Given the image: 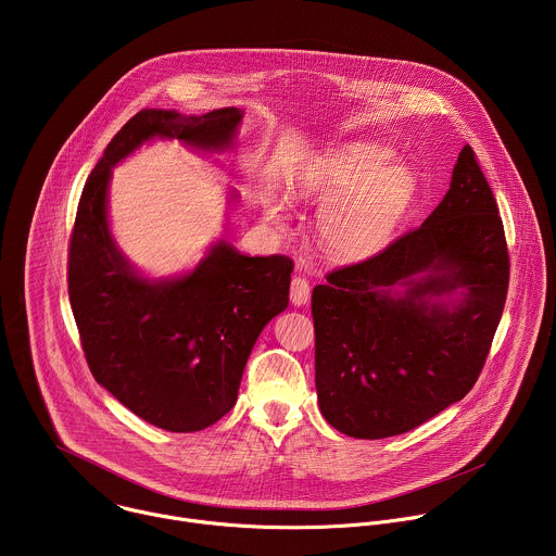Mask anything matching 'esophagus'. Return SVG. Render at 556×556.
Here are the masks:
<instances>
[{
    "instance_id": "34e87169",
    "label": "esophagus",
    "mask_w": 556,
    "mask_h": 556,
    "mask_svg": "<svg viewBox=\"0 0 556 556\" xmlns=\"http://www.w3.org/2000/svg\"><path fill=\"white\" fill-rule=\"evenodd\" d=\"M290 301L294 305H305L309 301V283L303 277H294L290 283Z\"/></svg>"
}]
</instances>
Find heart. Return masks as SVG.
I'll return each mask as SVG.
<instances>
[{
  "instance_id": "1",
  "label": "heart",
  "mask_w": 556,
  "mask_h": 556,
  "mask_svg": "<svg viewBox=\"0 0 556 556\" xmlns=\"http://www.w3.org/2000/svg\"><path fill=\"white\" fill-rule=\"evenodd\" d=\"M376 142H348L316 167L312 189L328 204L319 215V237L339 260L356 262L380 253L399 230L418 193L407 163L389 160Z\"/></svg>"
}]
</instances>
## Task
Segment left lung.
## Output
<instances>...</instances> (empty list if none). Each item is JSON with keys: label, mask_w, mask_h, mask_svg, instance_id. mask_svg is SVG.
<instances>
[{"label": "left lung", "mask_w": 556, "mask_h": 556, "mask_svg": "<svg viewBox=\"0 0 556 556\" xmlns=\"http://www.w3.org/2000/svg\"><path fill=\"white\" fill-rule=\"evenodd\" d=\"M508 275L495 195L464 144L422 226L312 290L324 418L350 438L380 440L462 401L486 363Z\"/></svg>", "instance_id": "8db88e82"}]
</instances>
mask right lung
I'll list each match as a JSON object with an SVG mask.
<instances>
[{
  "label": "right lung",
  "instance_id": "right-lung-1",
  "mask_svg": "<svg viewBox=\"0 0 556 556\" xmlns=\"http://www.w3.org/2000/svg\"><path fill=\"white\" fill-rule=\"evenodd\" d=\"M237 108L185 116L142 110L112 138L78 200L67 294L92 376L153 427L200 431L226 416L251 350L288 307L292 260L249 257L219 240L176 279H147L118 251L108 219L112 167L151 138L200 151L232 147Z\"/></svg>",
  "mask_w": 556,
  "mask_h": 556
}]
</instances>
